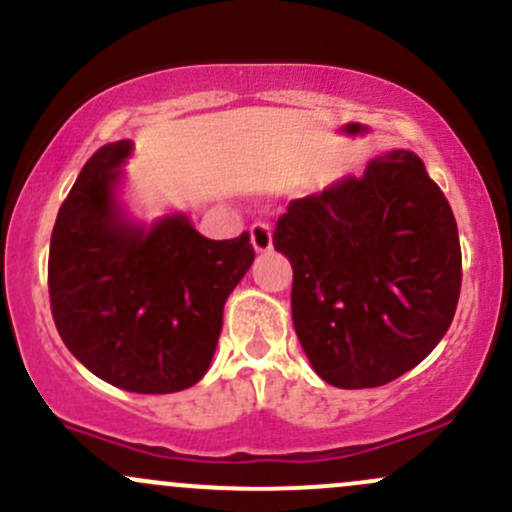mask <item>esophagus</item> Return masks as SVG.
Here are the masks:
<instances>
[{"mask_svg":"<svg viewBox=\"0 0 512 512\" xmlns=\"http://www.w3.org/2000/svg\"><path fill=\"white\" fill-rule=\"evenodd\" d=\"M251 244H254V249L258 251V254H263V251H271L273 249L271 227H268L266 222H256L254 227H251Z\"/></svg>","mask_w":512,"mask_h":512,"instance_id":"obj_1","label":"esophagus"}]
</instances>
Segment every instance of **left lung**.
<instances>
[{"instance_id": "left-lung-1", "label": "left lung", "mask_w": 512, "mask_h": 512, "mask_svg": "<svg viewBox=\"0 0 512 512\" xmlns=\"http://www.w3.org/2000/svg\"><path fill=\"white\" fill-rule=\"evenodd\" d=\"M273 246L293 266V324L322 381L378 388L447 334L461 246L447 197L412 151H388L361 178L300 197Z\"/></svg>"}]
</instances>
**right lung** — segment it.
<instances>
[{
    "label": "right lung",
    "instance_id": "add662e5",
    "mask_svg": "<svg viewBox=\"0 0 512 512\" xmlns=\"http://www.w3.org/2000/svg\"><path fill=\"white\" fill-rule=\"evenodd\" d=\"M131 141L97 148L60 205L48 293L60 339L97 378L178 393L210 368L229 293L254 263L249 232L212 241L185 214L151 229L124 217L119 166Z\"/></svg>",
    "mask_w": 512,
    "mask_h": 512
}]
</instances>
